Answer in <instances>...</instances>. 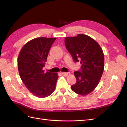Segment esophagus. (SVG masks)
<instances>
[{"instance_id": "34e87169", "label": "esophagus", "mask_w": 127, "mask_h": 127, "mask_svg": "<svg viewBox=\"0 0 127 127\" xmlns=\"http://www.w3.org/2000/svg\"><path fill=\"white\" fill-rule=\"evenodd\" d=\"M61 74L64 76H67L68 74H70L69 72H61Z\"/></svg>"}]
</instances>
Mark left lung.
I'll return each instance as SVG.
<instances>
[{
    "mask_svg": "<svg viewBox=\"0 0 127 127\" xmlns=\"http://www.w3.org/2000/svg\"><path fill=\"white\" fill-rule=\"evenodd\" d=\"M64 43L75 63L80 62V69L74 75L76 83L71 86L77 94L85 96L96 87L102 76L104 57L99 45L94 39L84 34L64 38Z\"/></svg>",
    "mask_w": 127,
    "mask_h": 127,
    "instance_id": "left-lung-1",
    "label": "left lung"
}]
</instances>
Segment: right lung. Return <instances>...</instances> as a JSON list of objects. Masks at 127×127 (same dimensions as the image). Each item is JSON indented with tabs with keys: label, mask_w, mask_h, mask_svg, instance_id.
<instances>
[{
	"label": "right lung",
	"mask_w": 127,
	"mask_h": 127,
	"mask_svg": "<svg viewBox=\"0 0 127 127\" xmlns=\"http://www.w3.org/2000/svg\"><path fill=\"white\" fill-rule=\"evenodd\" d=\"M56 40V37L34 39L24 45L18 57V69L22 82L37 97H48L55 89L58 76L55 72H45L43 68Z\"/></svg>",
	"instance_id": "1"
}]
</instances>
